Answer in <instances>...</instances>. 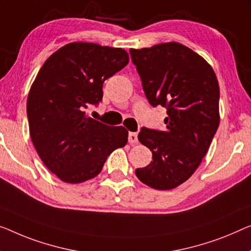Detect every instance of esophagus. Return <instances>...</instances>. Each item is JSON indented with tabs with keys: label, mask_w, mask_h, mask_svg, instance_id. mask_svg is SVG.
I'll return each mask as SVG.
<instances>
[{
	"label": "esophagus",
	"mask_w": 251,
	"mask_h": 251,
	"mask_svg": "<svg viewBox=\"0 0 251 251\" xmlns=\"http://www.w3.org/2000/svg\"><path fill=\"white\" fill-rule=\"evenodd\" d=\"M128 142H129L130 144H136L137 142H138V140H137V134L130 132V133L128 134Z\"/></svg>",
	"instance_id": "esophagus-1"
}]
</instances>
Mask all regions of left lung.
I'll list each match as a JSON object with an SVG mask.
<instances>
[{"instance_id": "left-lung-1", "label": "left lung", "mask_w": 251, "mask_h": 251, "mask_svg": "<svg viewBox=\"0 0 251 251\" xmlns=\"http://www.w3.org/2000/svg\"><path fill=\"white\" fill-rule=\"evenodd\" d=\"M152 106L167 108L166 130L142 128L138 141L152 152L136 177L151 188L174 189L192 177L220 124V88L212 66L176 42L129 50Z\"/></svg>"}]
</instances>
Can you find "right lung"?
Listing matches in <instances>:
<instances>
[{
    "instance_id": "obj_1",
    "label": "right lung",
    "mask_w": 251,
    "mask_h": 251,
    "mask_svg": "<svg viewBox=\"0 0 251 251\" xmlns=\"http://www.w3.org/2000/svg\"><path fill=\"white\" fill-rule=\"evenodd\" d=\"M123 48L70 43L51 54L27 99L29 133L45 166L62 181L80 184L101 171L107 156L125 147L128 132L85 115L102 99L103 82L128 64Z\"/></svg>"
}]
</instances>
